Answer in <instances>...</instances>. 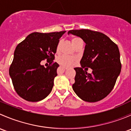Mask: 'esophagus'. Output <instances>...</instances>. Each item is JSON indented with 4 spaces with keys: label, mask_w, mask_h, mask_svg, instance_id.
<instances>
[{
    "label": "esophagus",
    "mask_w": 131,
    "mask_h": 131,
    "mask_svg": "<svg viewBox=\"0 0 131 131\" xmlns=\"http://www.w3.org/2000/svg\"><path fill=\"white\" fill-rule=\"evenodd\" d=\"M63 68H64V69H65V70H68V67H63Z\"/></svg>",
    "instance_id": "esophagus-1"
}]
</instances>
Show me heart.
<instances>
[{"instance_id":"heart-1","label":"heart","mask_w":131,"mask_h":131,"mask_svg":"<svg viewBox=\"0 0 131 131\" xmlns=\"http://www.w3.org/2000/svg\"><path fill=\"white\" fill-rule=\"evenodd\" d=\"M79 40H80V39H79L78 37L72 38V43L73 44V46L74 45V43ZM57 61L59 64L64 66V67H72V66H73L76 63L77 59L75 58L72 57V56L61 55V56H58L57 58Z\"/></svg>"}]
</instances>
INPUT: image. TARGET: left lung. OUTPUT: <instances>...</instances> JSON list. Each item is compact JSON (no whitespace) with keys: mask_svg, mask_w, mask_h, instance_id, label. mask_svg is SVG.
<instances>
[{"mask_svg":"<svg viewBox=\"0 0 131 131\" xmlns=\"http://www.w3.org/2000/svg\"><path fill=\"white\" fill-rule=\"evenodd\" d=\"M81 38L85 43L80 61L81 68H75L74 92L84 101L96 102L106 97L114 88L122 64L118 47L103 33L87 29L72 30L68 32ZM93 70L88 74L83 68Z\"/></svg>","mask_w":131,"mask_h":131,"instance_id":"8db88e82","label":"left lung"}]
</instances>
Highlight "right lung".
<instances>
[{
	"label": "right lung",
	"instance_id": "add662e5",
	"mask_svg": "<svg viewBox=\"0 0 131 131\" xmlns=\"http://www.w3.org/2000/svg\"><path fill=\"white\" fill-rule=\"evenodd\" d=\"M65 32L31 33L16 46L9 75L21 97L37 102L46 98L51 92L59 67L56 62L53 63L54 54L59 39ZM44 59L51 64L46 68L40 64Z\"/></svg>",
	"mask_w": 131,
	"mask_h": 131
}]
</instances>
